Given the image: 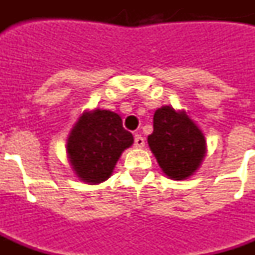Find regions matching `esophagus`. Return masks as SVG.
Segmentation results:
<instances>
[{
	"label": "esophagus",
	"instance_id": "obj_1",
	"mask_svg": "<svg viewBox=\"0 0 255 255\" xmlns=\"http://www.w3.org/2000/svg\"><path fill=\"white\" fill-rule=\"evenodd\" d=\"M133 144H135V147H143L144 146V139L142 135H139V133H136L135 136H133Z\"/></svg>",
	"mask_w": 255,
	"mask_h": 255
}]
</instances>
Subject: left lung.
<instances>
[{"mask_svg": "<svg viewBox=\"0 0 255 255\" xmlns=\"http://www.w3.org/2000/svg\"><path fill=\"white\" fill-rule=\"evenodd\" d=\"M153 128L147 142L162 172L175 180L191 176L206 153L201 129L184 112H176L171 106L155 111Z\"/></svg>", "mask_w": 255, "mask_h": 255, "instance_id": "1", "label": "left lung"}]
</instances>
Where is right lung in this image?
<instances>
[{"mask_svg": "<svg viewBox=\"0 0 255 255\" xmlns=\"http://www.w3.org/2000/svg\"><path fill=\"white\" fill-rule=\"evenodd\" d=\"M133 143L122 117L97 109L83 113L68 138L67 150L73 171L83 182L101 183L111 176L124 149Z\"/></svg>", "mask_w": 255, "mask_h": 255, "instance_id": "1", "label": "right lung"}]
</instances>
